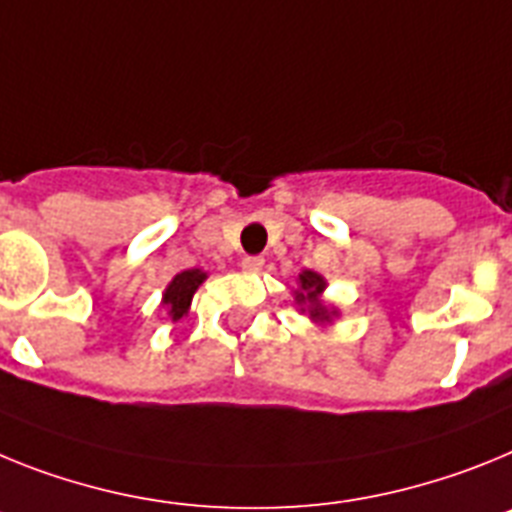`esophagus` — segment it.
I'll list each match as a JSON object with an SVG mask.
<instances>
[{"label": "esophagus", "mask_w": 512, "mask_h": 512, "mask_svg": "<svg viewBox=\"0 0 512 512\" xmlns=\"http://www.w3.org/2000/svg\"><path fill=\"white\" fill-rule=\"evenodd\" d=\"M265 260L262 257H242V270L244 273H260Z\"/></svg>", "instance_id": "1"}]
</instances>
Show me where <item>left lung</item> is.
I'll return each instance as SVG.
<instances>
[{"label":"left lung","instance_id":"left-lung-1","mask_svg":"<svg viewBox=\"0 0 512 512\" xmlns=\"http://www.w3.org/2000/svg\"><path fill=\"white\" fill-rule=\"evenodd\" d=\"M324 291H327V278L317 270H301L296 278V288H293V304L299 309V314H306L309 322L319 330H327L340 319V306L324 301Z\"/></svg>","mask_w":512,"mask_h":512}]
</instances>
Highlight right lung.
Returning <instances> with one entry per match:
<instances>
[{
    "mask_svg": "<svg viewBox=\"0 0 512 512\" xmlns=\"http://www.w3.org/2000/svg\"><path fill=\"white\" fill-rule=\"evenodd\" d=\"M208 273L201 268H190V270H180V273L167 283V288L162 291V311L164 319L170 324H177L180 319L188 317L190 304H193L195 291L201 288V283L206 281Z\"/></svg>",
    "mask_w": 512,
    "mask_h": 512,
    "instance_id": "obj_1",
    "label": "right lung"
}]
</instances>
